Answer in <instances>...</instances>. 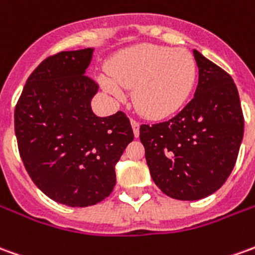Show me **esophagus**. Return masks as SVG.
Wrapping results in <instances>:
<instances>
[{"instance_id": "obj_1", "label": "esophagus", "mask_w": 255, "mask_h": 255, "mask_svg": "<svg viewBox=\"0 0 255 255\" xmlns=\"http://www.w3.org/2000/svg\"><path fill=\"white\" fill-rule=\"evenodd\" d=\"M131 126H132L133 135L138 136V135H139V123L136 122V120H131Z\"/></svg>"}]
</instances>
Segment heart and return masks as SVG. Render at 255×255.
I'll return each mask as SVG.
<instances>
[{
    "instance_id": "obj_1",
    "label": "heart",
    "mask_w": 255,
    "mask_h": 255,
    "mask_svg": "<svg viewBox=\"0 0 255 255\" xmlns=\"http://www.w3.org/2000/svg\"><path fill=\"white\" fill-rule=\"evenodd\" d=\"M110 76L99 83L116 99L132 90L139 113L149 119H164L179 110L189 98L196 80L193 56L185 49L140 44L124 49L110 60Z\"/></svg>"
}]
</instances>
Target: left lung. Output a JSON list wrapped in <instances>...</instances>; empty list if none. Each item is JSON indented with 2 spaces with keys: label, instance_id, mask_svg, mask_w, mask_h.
I'll list each match as a JSON object with an SVG mask.
<instances>
[{
  "label": "left lung",
  "instance_id": "8db88e82",
  "mask_svg": "<svg viewBox=\"0 0 255 255\" xmlns=\"http://www.w3.org/2000/svg\"><path fill=\"white\" fill-rule=\"evenodd\" d=\"M193 55L199 67L193 99L170 120L139 128L152 179L178 200H199L220 189L235 167L245 131L232 77L199 51Z\"/></svg>",
  "mask_w": 255,
  "mask_h": 255
}]
</instances>
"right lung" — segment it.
Instances as JSON below:
<instances>
[{"instance_id": "1", "label": "right lung", "mask_w": 255, "mask_h": 255, "mask_svg": "<svg viewBox=\"0 0 255 255\" xmlns=\"http://www.w3.org/2000/svg\"><path fill=\"white\" fill-rule=\"evenodd\" d=\"M92 48L63 51L30 74L15 108L23 164L37 188L56 203L88 207L116 185L115 167L133 139L123 112L98 117L91 101L98 84L85 76Z\"/></svg>"}]
</instances>
